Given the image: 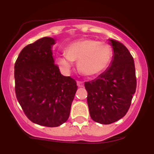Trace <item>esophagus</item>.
Returning a JSON list of instances; mask_svg holds the SVG:
<instances>
[{
	"label": "esophagus",
	"instance_id": "1",
	"mask_svg": "<svg viewBox=\"0 0 154 154\" xmlns=\"http://www.w3.org/2000/svg\"><path fill=\"white\" fill-rule=\"evenodd\" d=\"M77 86H78V87H83V86H84V84H83V82L81 81H77Z\"/></svg>",
	"mask_w": 154,
	"mask_h": 154
}]
</instances>
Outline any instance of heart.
<instances>
[{"mask_svg": "<svg viewBox=\"0 0 154 154\" xmlns=\"http://www.w3.org/2000/svg\"><path fill=\"white\" fill-rule=\"evenodd\" d=\"M112 48L103 42L94 39L77 41L68 45L66 53L59 55L57 63L64 71H69L77 61L79 71L85 76L98 74L108 66L112 57Z\"/></svg>", "mask_w": 154, "mask_h": 154, "instance_id": "b5f03b06", "label": "heart"}]
</instances>
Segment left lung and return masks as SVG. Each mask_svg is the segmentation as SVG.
<instances>
[{"label":"left lung","instance_id":"8db88e82","mask_svg":"<svg viewBox=\"0 0 154 154\" xmlns=\"http://www.w3.org/2000/svg\"><path fill=\"white\" fill-rule=\"evenodd\" d=\"M113 50L110 66L97 78L85 83L87 103L91 119L109 125L128 111L136 89L134 60L122 43L109 39Z\"/></svg>","mask_w":154,"mask_h":154}]
</instances>
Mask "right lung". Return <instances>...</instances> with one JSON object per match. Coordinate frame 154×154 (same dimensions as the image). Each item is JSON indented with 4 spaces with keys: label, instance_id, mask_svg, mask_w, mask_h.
I'll return each instance as SVG.
<instances>
[{
    "label": "right lung",
    "instance_id": "right-lung-1",
    "mask_svg": "<svg viewBox=\"0 0 154 154\" xmlns=\"http://www.w3.org/2000/svg\"><path fill=\"white\" fill-rule=\"evenodd\" d=\"M56 40L44 37L24 47L15 63V94L29 120L59 127L68 119L77 83L60 73L53 57Z\"/></svg>",
    "mask_w": 154,
    "mask_h": 154
}]
</instances>
